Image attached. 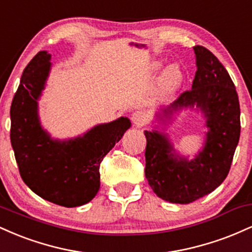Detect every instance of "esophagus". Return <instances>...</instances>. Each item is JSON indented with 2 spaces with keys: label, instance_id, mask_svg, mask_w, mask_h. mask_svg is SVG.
Listing matches in <instances>:
<instances>
[{
  "label": "esophagus",
  "instance_id": "34e87169",
  "mask_svg": "<svg viewBox=\"0 0 252 252\" xmlns=\"http://www.w3.org/2000/svg\"><path fill=\"white\" fill-rule=\"evenodd\" d=\"M131 120H132V123H134L136 126H142L147 123L148 117H147V115L144 114L143 111H136L134 112V115H132Z\"/></svg>",
  "mask_w": 252,
  "mask_h": 252
}]
</instances>
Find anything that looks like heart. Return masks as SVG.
<instances>
[{"label": "heart", "instance_id": "heart-1", "mask_svg": "<svg viewBox=\"0 0 252 252\" xmlns=\"http://www.w3.org/2000/svg\"><path fill=\"white\" fill-rule=\"evenodd\" d=\"M162 67V63L158 62L154 63L155 70H160ZM184 79V74L179 65H170L166 71H164L162 80H161V85H162V90L166 94H172L176 89L180 86Z\"/></svg>", "mask_w": 252, "mask_h": 252}]
</instances>
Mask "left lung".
<instances>
[{
	"label": "left lung",
	"instance_id": "left-lung-1",
	"mask_svg": "<svg viewBox=\"0 0 252 252\" xmlns=\"http://www.w3.org/2000/svg\"><path fill=\"white\" fill-rule=\"evenodd\" d=\"M196 72L192 89L161 109L166 123L173 114L196 106L206 118V138L193 160L173 148L168 136L146 130V178L155 194L174 204H189L215 190L225 180L241 135V109L235 84L212 52L193 47Z\"/></svg>",
	"mask_w": 252,
	"mask_h": 252
}]
</instances>
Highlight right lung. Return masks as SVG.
<instances>
[{
    "label": "right lung",
    "mask_w": 252,
    "mask_h": 252,
    "mask_svg": "<svg viewBox=\"0 0 252 252\" xmlns=\"http://www.w3.org/2000/svg\"><path fill=\"white\" fill-rule=\"evenodd\" d=\"M51 54L41 51L22 73L10 106V142L22 180L35 194L65 207L82 206L99 190V166L131 126L121 117L76 138H51L42 129L37 100L51 70Z\"/></svg>",
    "instance_id": "obj_1"
}]
</instances>
